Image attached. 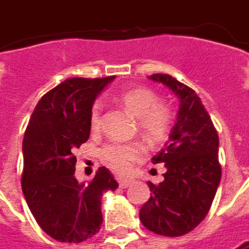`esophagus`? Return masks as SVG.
Listing matches in <instances>:
<instances>
[{"instance_id":"1","label":"esophagus","mask_w":249,"mask_h":249,"mask_svg":"<svg viewBox=\"0 0 249 249\" xmlns=\"http://www.w3.org/2000/svg\"><path fill=\"white\" fill-rule=\"evenodd\" d=\"M118 182H119V186L124 189V188H128L133 181H131L130 178H123V177H119V178H118Z\"/></svg>"}]
</instances>
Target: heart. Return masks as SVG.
Masks as SVG:
<instances>
[{"label":"heart","mask_w":249,"mask_h":249,"mask_svg":"<svg viewBox=\"0 0 249 249\" xmlns=\"http://www.w3.org/2000/svg\"><path fill=\"white\" fill-rule=\"evenodd\" d=\"M119 101L133 118L137 119V127L141 136L151 144H160L166 140L171 126V112L167 105L158 103V96L148 88L126 90L119 96ZM101 105L94 104L90 112V126L97 128ZM144 153L140 144L111 142L101 149V160L108 167L116 171H126L133 161Z\"/></svg>","instance_id":"1"}]
</instances>
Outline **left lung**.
Instances as JSON below:
<instances>
[{"label":"left lung","instance_id":"8db88e82","mask_svg":"<svg viewBox=\"0 0 249 249\" xmlns=\"http://www.w3.org/2000/svg\"><path fill=\"white\" fill-rule=\"evenodd\" d=\"M149 79L164 85L179 100L177 122L166 148L152 158L164 163V181L148 182L152 195L140 210L145 228L160 236L179 237L206 218L221 182L219 138L195 90L167 74Z\"/></svg>","mask_w":249,"mask_h":249}]
</instances>
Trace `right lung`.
Masks as SVG:
<instances>
[{
	"mask_svg": "<svg viewBox=\"0 0 249 249\" xmlns=\"http://www.w3.org/2000/svg\"><path fill=\"white\" fill-rule=\"evenodd\" d=\"M113 76L71 78L35 107L23 140L21 189L41 229L60 243H82L101 229V197L118 182L100 167L93 181L75 178V149L90 137L94 100Z\"/></svg>",
	"mask_w": 249,
	"mask_h": 249,
	"instance_id": "add662e5",
	"label": "right lung"
}]
</instances>
